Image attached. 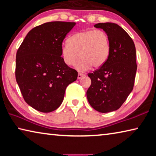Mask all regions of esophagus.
<instances>
[{
  "instance_id": "34e87169",
  "label": "esophagus",
  "mask_w": 156,
  "mask_h": 156,
  "mask_svg": "<svg viewBox=\"0 0 156 156\" xmlns=\"http://www.w3.org/2000/svg\"><path fill=\"white\" fill-rule=\"evenodd\" d=\"M85 75H83V74L82 73H78V76H77V78L79 79V80H80L81 78H82L83 76H84Z\"/></svg>"
}]
</instances>
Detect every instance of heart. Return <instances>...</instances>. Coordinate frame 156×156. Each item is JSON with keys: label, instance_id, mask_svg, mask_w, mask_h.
Returning a JSON list of instances; mask_svg holds the SVG:
<instances>
[{"label": "heart", "instance_id": "obj_1", "mask_svg": "<svg viewBox=\"0 0 156 156\" xmlns=\"http://www.w3.org/2000/svg\"><path fill=\"white\" fill-rule=\"evenodd\" d=\"M110 50L108 34L101 29L88 30L76 33L67 40V44L62 46L63 59L68 66H73L81 72L88 70L92 66L99 68L105 64Z\"/></svg>", "mask_w": 156, "mask_h": 156}]
</instances>
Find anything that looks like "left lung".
I'll use <instances>...</instances> for the list:
<instances>
[{
  "label": "left lung",
  "instance_id": "left-lung-1",
  "mask_svg": "<svg viewBox=\"0 0 156 156\" xmlns=\"http://www.w3.org/2000/svg\"><path fill=\"white\" fill-rule=\"evenodd\" d=\"M94 27L108 34L110 50L105 64L88 73L92 82L86 95L95 110L107 113L121 108L132 91L137 70L136 48L131 37L118 24L98 23Z\"/></svg>",
  "mask_w": 156,
  "mask_h": 156
}]
</instances>
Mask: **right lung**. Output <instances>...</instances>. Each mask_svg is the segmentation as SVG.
Wrapping results in <instances>:
<instances>
[{
  "label": "right lung",
  "mask_w": 156,
  "mask_h": 156,
  "mask_svg": "<svg viewBox=\"0 0 156 156\" xmlns=\"http://www.w3.org/2000/svg\"><path fill=\"white\" fill-rule=\"evenodd\" d=\"M75 23L49 22L30 31L18 49L16 80L27 104L48 113L58 108L77 71L62 57L63 40Z\"/></svg>",
  "instance_id": "add662e5"
}]
</instances>
